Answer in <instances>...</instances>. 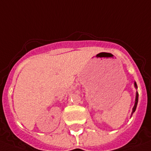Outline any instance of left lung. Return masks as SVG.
Listing matches in <instances>:
<instances>
[{"instance_id":"left-lung-1","label":"left lung","mask_w":151,"mask_h":151,"mask_svg":"<svg viewBox=\"0 0 151 151\" xmlns=\"http://www.w3.org/2000/svg\"><path fill=\"white\" fill-rule=\"evenodd\" d=\"M134 87H135L136 89H137V83H136V82H134ZM137 102H138V93H137V91L136 92V97H135V103H134V106L133 107V109H132V114L134 113V112H135L136 110V108H137Z\"/></svg>"}]
</instances>
